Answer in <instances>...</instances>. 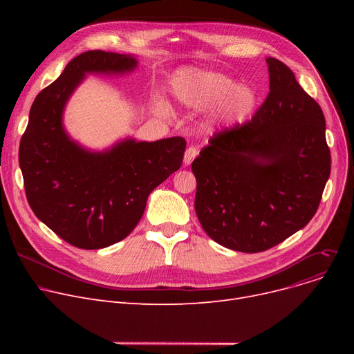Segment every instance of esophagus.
<instances>
[{"label": "esophagus", "instance_id": "34e87169", "mask_svg": "<svg viewBox=\"0 0 354 354\" xmlns=\"http://www.w3.org/2000/svg\"><path fill=\"white\" fill-rule=\"evenodd\" d=\"M198 156V149L196 147H194V146H189L188 149H187V152H185V156H183V163L185 165H191L192 163V160L195 159Z\"/></svg>", "mask_w": 354, "mask_h": 354}]
</instances>
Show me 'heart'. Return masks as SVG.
<instances>
[{
  "mask_svg": "<svg viewBox=\"0 0 354 354\" xmlns=\"http://www.w3.org/2000/svg\"><path fill=\"white\" fill-rule=\"evenodd\" d=\"M174 93L188 107H212L211 119L222 127H232L248 120L259 102L252 84H236L227 74L198 68L178 71L174 77Z\"/></svg>",
  "mask_w": 354,
  "mask_h": 354,
  "instance_id": "heart-1",
  "label": "heart"
}]
</instances>
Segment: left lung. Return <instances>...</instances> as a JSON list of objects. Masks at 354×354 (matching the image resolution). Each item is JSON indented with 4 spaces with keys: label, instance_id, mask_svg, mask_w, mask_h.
<instances>
[{
    "label": "left lung",
    "instance_id": "1",
    "mask_svg": "<svg viewBox=\"0 0 354 354\" xmlns=\"http://www.w3.org/2000/svg\"><path fill=\"white\" fill-rule=\"evenodd\" d=\"M251 120L221 130L192 162L195 211L222 247L261 252L304 228L330 176L323 110L280 60Z\"/></svg>",
    "mask_w": 354,
    "mask_h": 354
}]
</instances>
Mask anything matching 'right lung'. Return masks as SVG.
<instances>
[{"mask_svg":"<svg viewBox=\"0 0 354 354\" xmlns=\"http://www.w3.org/2000/svg\"><path fill=\"white\" fill-rule=\"evenodd\" d=\"M132 55L90 50L37 95L18 160L35 216L66 243L99 250L124 239L140 221L149 194L176 172L187 140L126 139L106 152H88L63 127V110L86 73L116 74L136 67Z\"/></svg>","mask_w":354,"mask_h":354,"instance_id":"right-lung-1","label":"right lung"}]
</instances>
